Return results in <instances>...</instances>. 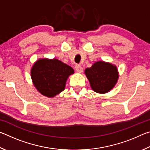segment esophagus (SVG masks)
Instances as JSON below:
<instances>
[{"label":"esophagus","mask_w":150,"mask_h":150,"mask_svg":"<svg viewBox=\"0 0 150 150\" xmlns=\"http://www.w3.org/2000/svg\"><path fill=\"white\" fill-rule=\"evenodd\" d=\"M75 69L77 72L81 73L83 71V67H81V65H75Z\"/></svg>","instance_id":"1"}]
</instances>
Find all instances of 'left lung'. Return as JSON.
<instances>
[{"label":"left lung","instance_id":"1","mask_svg":"<svg viewBox=\"0 0 150 150\" xmlns=\"http://www.w3.org/2000/svg\"><path fill=\"white\" fill-rule=\"evenodd\" d=\"M85 75L91 88L98 93H106L114 87L118 79L116 66L104 62L94 63L92 67L85 69Z\"/></svg>","mask_w":150,"mask_h":150}]
</instances>
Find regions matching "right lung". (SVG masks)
<instances>
[{
  "mask_svg": "<svg viewBox=\"0 0 150 150\" xmlns=\"http://www.w3.org/2000/svg\"><path fill=\"white\" fill-rule=\"evenodd\" d=\"M73 73L72 67L56 59H40L31 69L35 88L47 97H53L64 90L66 81Z\"/></svg>",
  "mask_w": 150,
  "mask_h": 150,
  "instance_id": "1",
  "label": "right lung"
}]
</instances>
